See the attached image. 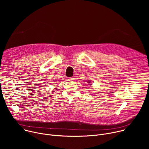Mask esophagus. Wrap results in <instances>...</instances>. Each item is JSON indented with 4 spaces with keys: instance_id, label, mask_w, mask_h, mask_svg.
I'll return each mask as SVG.
<instances>
[{
    "instance_id": "obj_1",
    "label": "esophagus",
    "mask_w": 149,
    "mask_h": 149,
    "mask_svg": "<svg viewBox=\"0 0 149 149\" xmlns=\"http://www.w3.org/2000/svg\"><path fill=\"white\" fill-rule=\"evenodd\" d=\"M74 77H70V78H68V79L69 81H74Z\"/></svg>"
}]
</instances>
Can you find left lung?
Listing matches in <instances>:
<instances>
[{
  "label": "left lung",
  "instance_id": "obj_1",
  "mask_svg": "<svg viewBox=\"0 0 149 149\" xmlns=\"http://www.w3.org/2000/svg\"><path fill=\"white\" fill-rule=\"evenodd\" d=\"M88 81V82H90V81ZM88 83H91V82H88ZM89 85H91V84H88Z\"/></svg>",
  "mask_w": 149,
  "mask_h": 149
}]
</instances>
